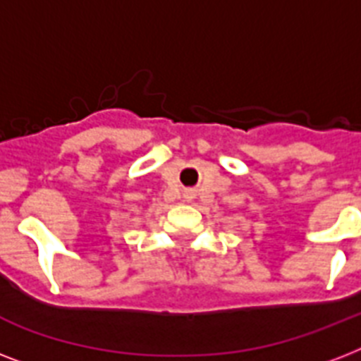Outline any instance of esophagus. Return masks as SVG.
I'll list each match as a JSON object with an SVG mask.
<instances>
[{
    "label": "esophagus",
    "instance_id": "obj_1",
    "mask_svg": "<svg viewBox=\"0 0 361 361\" xmlns=\"http://www.w3.org/2000/svg\"><path fill=\"white\" fill-rule=\"evenodd\" d=\"M185 198H187V200H192L195 197H192V192H185Z\"/></svg>",
    "mask_w": 361,
    "mask_h": 361
}]
</instances>
